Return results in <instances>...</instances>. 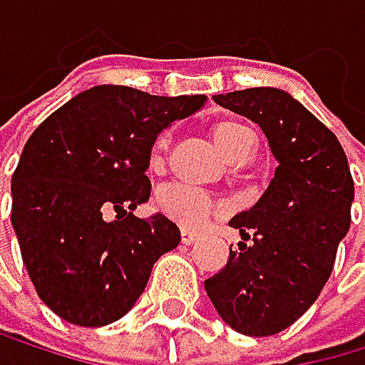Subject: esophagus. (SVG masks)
Listing matches in <instances>:
<instances>
[{"instance_id":"1","label":"esophagus","mask_w":365,"mask_h":365,"mask_svg":"<svg viewBox=\"0 0 365 365\" xmlns=\"http://www.w3.org/2000/svg\"><path fill=\"white\" fill-rule=\"evenodd\" d=\"M198 237H201V235H198L196 230H192V228H182V230H180V240H182V245H194Z\"/></svg>"}]
</instances>
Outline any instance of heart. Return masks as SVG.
Wrapping results in <instances>:
<instances>
[{
	"label": "heart",
	"mask_w": 365,
	"mask_h": 365,
	"mask_svg": "<svg viewBox=\"0 0 365 365\" xmlns=\"http://www.w3.org/2000/svg\"><path fill=\"white\" fill-rule=\"evenodd\" d=\"M210 137L215 141V146L233 162H242L245 158H249V153L254 150V135H251V130L240 120L215 123L210 128ZM167 146H169V135L164 132L153 146V164L162 162ZM158 207L162 215H167L171 219V222L180 224L185 228H194L198 224H203L205 219L215 212V203L210 201V196H205L198 190H192V187H182V185L164 190L158 198Z\"/></svg>",
	"instance_id": "heart-1"
}]
</instances>
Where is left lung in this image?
<instances>
[{
    "instance_id": "left-lung-1",
    "label": "left lung",
    "mask_w": 365,
    "mask_h": 365,
    "mask_svg": "<svg viewBox=\"0 0 365 365\" xmlns=\"http://www.w3.org/2000/svg\"><path fill=\"white\" fill-rule=\"evenodd\" d=\"M215 103L258 123L279 167L258 203L228 222L242 242L205 292L235 331L272 336L322 292L350 230L354 180L334 132L286 91L245 88Z\"/></svg>"
}]
</instances>
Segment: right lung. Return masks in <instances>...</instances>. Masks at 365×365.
Listing matches in <instances>:
<instances>
[{"label":"right lung","instance_id":"right-lung-1","mask_svg":"<svg viewBox=\"0 0 365 365\" xmlns=\"http://www.w3.org/2000/svg\"><path fill=\"white\" fill-rule=\"evenodd\" d=\"M205 96H150L93 86L47 116L11 180V224L38 297L58 318L103 327L123 318L180 230L164 215H132L150 196L158 135Z\"/></svg>","mask_w":365,"mask_h":365}]
</instances>
